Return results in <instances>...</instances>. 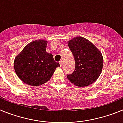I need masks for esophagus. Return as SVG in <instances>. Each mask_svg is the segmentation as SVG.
Masks as SVG:
<instances>
[{
    "label": "esophagus",
    "instance_id": "obj_1",
    "mask_svg": "<svg viewBox=\"0 0 123 123\" xmlns=\"http://www.w3.org/2000/svg\"><path fill=\"white\" fill-rule=\"evenodd\" d=\"M59 64H60L61 67H62V64H63V61H61L59 62Z\"/></svg>",
    "mask_w": 123,
    "mask_h": 123
}]
</instances>
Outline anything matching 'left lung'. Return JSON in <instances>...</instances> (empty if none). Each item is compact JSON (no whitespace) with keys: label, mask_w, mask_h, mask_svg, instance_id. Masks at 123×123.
Returning a JSON list of instances; mask_svg holds the SVG:
<instances>
[{"label":"left lung","mask_w":123,"mask_h":123,"mask_svg":"<svg viewBox=\"0 0 123 123\" xmlns=\"http://www.w3.org/2000/svg\"><path fill=\"white\" fill-rule=\"evenodd\" d=\"M75 63V70L67 77L77 87H86L95 82L103 66L100 50L92 42L82 36H76L68 42Z\"/></svg>","instance_id":"1"}]
</instances>
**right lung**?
<instances>
[{
	"label": "right lung",
	"instance_id": "add662e5",
	"mask_svg": "<svg viewBox=\"0 0 123 123\" xmlns=\"http://www.w3.org/2000/svg\"><path fill=\"white\" fill-rule=\"evenodd\" d=\"M47 43L44 39L31 41L15 58L16 74L27 85L39 86L44 84L60 66L54 61L53 54L46 51Z\"/></svg>",
	"mask_w": 123,
	"mask_h": 123
}]
</instances>
